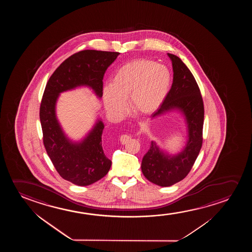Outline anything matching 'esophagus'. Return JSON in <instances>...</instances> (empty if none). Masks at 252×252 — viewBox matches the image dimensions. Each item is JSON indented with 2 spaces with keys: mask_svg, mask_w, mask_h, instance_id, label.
I'll return each instance as SVG.
<instances>
[{
  "mask_svg": "<svg viewBox=\"0 0 252 252\" xmlns=\"http://www.w3.org/2000/svg\"><path fill=\"white\" fill-rule=\"evenodd\" d=\"M129 139H130V137H129L128 135H122L121 138H120V140H121V143L122 145L126 144V143L129 141Z\"/></svg>",
  "mask_w": 252,
  "mask_h": 252,
  "instance_id": "obj_1",
  "label": "esophagus"
}]
</instances>
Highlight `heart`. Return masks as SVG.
I'll return each instance as SVG.
<instances>
[{
  "label": "heart",
  "instance_id": "heart-1",
  "mask_svg": "<svg viewBox=\"0 0 252 252\" xmlns=\"http://www.w3.org/2000/svg\"><path fill=\"white\" fill-rule=\"evenodd\" d=\"M172 76L167 66L148 59H135L119 67L110 85L102 88L104 106L109 114L120 117L126 101L132 112L149 115L165 100Z\"/></svg>",
  "mask_w": 252,
  "mask_h": 252
}]
</instances>
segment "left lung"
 Returning <instances> with one entry per match:
<instances>
[{"instance_id":"1","label":"left lung","mask_w":252,"mask_h":252,"mask_svg":"<svg viewBox=\"0 0 252 252\" xmlns=\"http://www.w3.org/2000/svg\"><path fill=\"white\" fill-rule=\"evenodd\" d=\"M172 62L173 83L162 105L152 114V120L169 113L183 117L187 141L177 153H169L156 141L142 159V172L151 183L161 187L172 186L189 173L202 145L204 106L200 89L189 69L177 56L168 53Z\"/></svg>"}]
</instances>
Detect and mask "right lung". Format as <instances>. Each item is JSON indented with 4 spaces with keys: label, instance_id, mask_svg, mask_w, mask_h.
<instances>
[{
    "label": "right lung",
    "instance_id": "obj_1",
    "mask_svg": "<svg viewBox=\"0 0 252 252\" xmlns=\"http://www.w3.org/2000/svg\"><path fill=\"white\" fill-rule=\"evenodd\" d=\"M119 54L95 50L77 52L60 64L45 87L39 111L44 145L59 175L75 185L93 184L110 169L112 162L104 154L101 144L104 123L97 117L90 131L74 140L58 119V100L63 92L79 88H89L100 100L104 74Z\"/></svg>",
    "mask_w": 252,
    "mask_h": 252
}]
</instances>
